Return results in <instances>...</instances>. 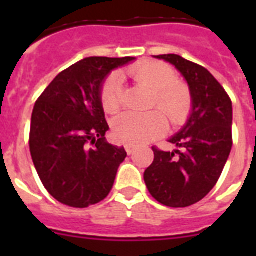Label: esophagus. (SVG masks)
<instances>
[{
	"label": "esophagus",
	"instance_id": "obj_1",
	"mask_svg": "<svg viewBox=\"0 0 256 256\" xmlns=\"http://www.w3.org/2000/svg\"><path fill=\"white\" fill-rule=\"evenodd\" d=\"M124 150H126V152H128V156H132V152H136V146H126V148H124Z\"/></svg>",
	"mask_w": 256,
	"mask_h": 256
}]
</instances>
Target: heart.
Wrapping results in <instances>:
<instances>
[{"mask_svg": "<svg viewBox=\"0 0 256 256\" xmlns=\"http://www.w3.org/2000/svg\"><path fill=\"white\" fill-rule=\"evenodd\" d=\"M128 76L154 92L148 112H124L112 122V136L118 142L128 146H140L164 136L168 120L172 126H182L190 118L192 96L190 88L176 80V73L170 65L154 60L132 66ZM102 108L108 114L120 112L124 104V77L114 72L104 80L100 88Z\"/></svg>", "mask_w": 256, "mask_h": 256, "instance_id": "obj_1", "label": "heart"}]
</instances>
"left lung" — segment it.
Wrapping results in <instances>:
<instances>
[{
	"mask_svg": "<svg viewBox=\"0 0 256 256\" xmlns=\"http://www.w3.org/2000/svg\"><path fill=\"white\" fill-rule=\"evenodd\" d=\"M186 78L192 112L186 126L168 142L180 150L152 148L154 160L144 174L148 192L168 207L202 200L218 182L232 148V102L223 86L203 66L176 54L156 56Z\"/></svg>",
	"mask_w": 256,
	"mask_h": 256,
	"instance_id": "1",
	"label": "left lung"
}]
</instances>
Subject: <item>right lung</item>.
Instances as JSON below:
<instances>
[{"mask_svg":"<svg viewBox=\"0 0 256 256\" xmlns=\"http://www.w3.org/2000/svg\"><path fill=\"white\" fill-rule=\"evenodd\" d=\"M132 60L85 58L58 74L34 104L32 160L42 184L62 204L85 208L112 191L128 154L106 142L100 88L112 69Z\"/></svg>","mask_w":256,"mask_h":256,"instance_id":"add662e5","label":"right lung"}]
</instances>
